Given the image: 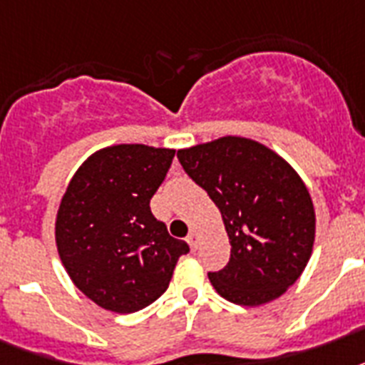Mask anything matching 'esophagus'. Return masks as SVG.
I'll return each instance as SVG.
<instances>
[{
  "instance_id": "1",
  "label": "esophagus",
  "mask_w": 365,
  "mask_h": 365,
  "mask_svg": "<svg viewBox=\"0 0 365 365\" xmlns=\"http://www.w3.org/2000/svg\"><path fill=\"white\" fill-rule=\"evenodd\" d=\"M187 244L191 245L192 250H197V247H198V234L195 232V230H192V232H189V236H187Z\"/></svg>"
}]
</instances>
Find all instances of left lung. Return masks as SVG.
I'll list each match as a JSON object with an SVG mask.
<instances>
[{"label":"left lung","instance_id":"1","mask_svg":"<svg viewBox=\"0 0 365 365\" xmlns=\"http://www.w3.org/2000/svg\"><path fill=\"white\" fill-rule=\"evenodd\" d=\"M178 159L215 202L229 234V264L208 274L213 289L238 306L279 298L302 275L315 242V210L294 168L242 136L180 150Z\"/></svg>","mask_w":365,"mask_h":365}]
</instances>
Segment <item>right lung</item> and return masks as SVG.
<instances>
[{"label": "right lung", "mask_w": 365, "mask_h": 365, "mask_svg": "<svg viewBox=\"0 0 365 365\" xmlns=\"http://www.w3.org/2000/svg\"><path fill=\"white\" fill-rule=\"evenodd\" d=\"M173 159L167 148H105L84 161L61 198L59 259L103 309L135 313L153 304L168 289L178 259L189 253L150 210Z\"/></svg>", "instance_id": "1"}]
</instances>
